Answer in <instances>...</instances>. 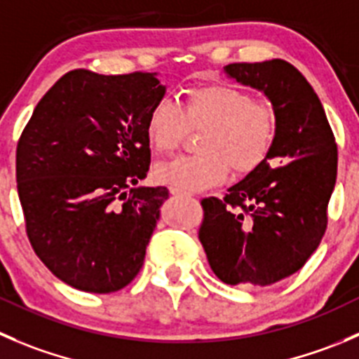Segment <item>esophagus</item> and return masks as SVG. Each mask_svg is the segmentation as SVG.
<instances>
[{
  "label": "esophagus",
  "mask_w": 359,
  "mask_h": 359,
  "mask_svg": "<svg viewBox=\"0 0 359 359\" xmlns=\"http://www.w3.org/2000/svg\"><path fill=\"white\" fill-rule=\"evenodd\" d=\"M170 193H172L173 196H187L186 191H180V189H177V187H170Z\"/></svg>",
  "instance_id": "obj_1"
}]
</instances>
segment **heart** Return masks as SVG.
Here are the masks:
<instances>
[{
  "label": "heart",
  "mask_w": 359,
  "mask_h": 359,
  "mask_svg": "<svg viewBox=\"0 0 359 359\" xmlns=\"http://www.w3.org/2000/svg\"><path fill=\"white\" fill-rule=\"evenodd\" d=\"M277 130L273 107L224 82L193 86L182 105L159 100L145 119L147 142L156 154H173L189 131H203L193 158H180L154 170V179L180 191H203L224 182L229 170L245 177L259 168Z\"/></svg>",
  "instance_id": "1"
}]
</instances>
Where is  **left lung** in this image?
<instances>
[{
	"mask_svg": "<svg viewBox=\"0 0 359 359\" xmlns=\"http://www.w3.org/2000/svg\"><path fill=\"white\" fill-rule=\"evenodd\" d=\"M224 69L268 96L277 130L259 168L224 198L201 200L198 238L222 283L263 287L297 273L321 243L339 152L318 95L293 65L272 59Z\"/></svg>",
	"mask_w": 359,
	"mask_h": 359,
	"instance_id": "1",
	"label": "left lung"
}]
</instances>
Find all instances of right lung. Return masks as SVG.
Here are the masks:
<instances>
[{"instance_id":"add662e5","label":"right lung","mask_w":359,"mask_h":359,"mask_svg":"<svg viewBox=\"0 0 359 359\" xmlns=\"http://www.w3.org/2000/svg\"><path fill=\"white\" fill-rule=\"evenodd\" d=\"M156 73L73 69L38 102L17 144L26 233L41 263L86 293H114L140 272L166 187L147 177L145 119L163 100Z\"/></svg>"}]
</instances>
